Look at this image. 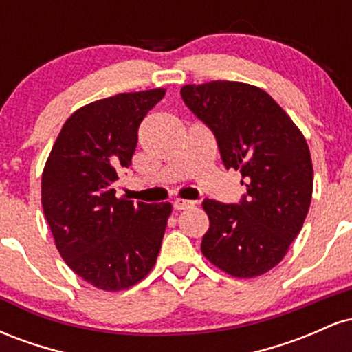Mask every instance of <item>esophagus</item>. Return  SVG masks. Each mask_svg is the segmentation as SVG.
<instances>
[{
	"mask_svg": "<svg viewBox=\"0 0 352 352\" xmlns=\"http://www.w3.org/2000/svg\"><path fill=\"white\" fill-rule=\"evenodd\" d=\"M173 207H175V210H187L190 207H193V201L192 200L177 199L175 201H173Z\"/></svg>",
	"mask_w": 352,
	"mask_h": 352,
	"instance_id": "esophagus-1",
	"label": "esophagus"
}]
</instances>
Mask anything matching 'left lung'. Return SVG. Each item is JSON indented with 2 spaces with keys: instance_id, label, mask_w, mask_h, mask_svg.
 <instances>
[{
  "instance_id": "left-lung-1",
  "label": "left lung",
  "mask_w": 352,
  "mask_h": 352,
  "mask_svg": "<svg viewBox=\"0 0 352 352\" xmlns=\"http://www.w3.org/2000/svg\"><path fill=\"white\" fill-rule=\"evenodd\" d=\"M185 106L215 135L227 168L240 170L238 204L204 200L201 253L235 278L260 276L288 253L308 215L313 164L306 139L263 89L235 80L187 84Z\"/></svg>"
}]
</instances>
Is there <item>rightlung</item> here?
<instances>
[{
	"label": "right lung",
	"instance_id": "add662e5",
	"mask_svg": "<svg viewBox=\"0 0 352 352\" xmlns=\"http://www.w3.org/2000/svg\"><path fill=\"white\" fill-rule=\"evenodd\" d=\"M165 89L124 92L76 111L44 165L41 201L56 248L84 281L120 292L155 265L172 205L117 199L131 167L137 131Z\"/></svg>",
	"mask_w": 352,
	"mask_h": 352
}]
</instances>
